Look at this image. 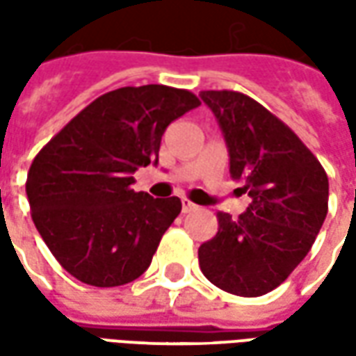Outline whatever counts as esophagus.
<instances>
[{"mask_svg": "<svg viewBox=\"0 0 356 356\" xmlns=\"http://www.w3.org/2000/svg\"><path fill=\"white\" fill-rule=\"evenodd\" d=\"M195 209H197V205H195V203H191L190 199H186V197L182 199V211H184V213H191V211H195Z\"/></svg>", "mask_w": 356, "mask_h": 356, "instance_id": "1", "label": "esophagus"}]
</instances>
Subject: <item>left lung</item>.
<instances>
[{"label": "left lung", "mask_w": 356, "mask_h": 356, "mask_svg": "<svg viewBox=\"0 0 356 356\" xmlns=\"http://www.w3.org/2000/svg\"><path fill=\"white\" fill-rule=\"evenodd\" d=\"M199 97L218 120L230 174L253 199L238 220L218 213V232L199 247L205 278L228 293L259 297L278 287L311 251L327 214V176L297 134L249 95Z\"/></svg>", "instance_id": "left-lung-1"}]
</instances>
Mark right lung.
I'll return each mask as SVG.
<instances>
[{"label": "right lung", "instance_id": "right-lung-1", "mask_svg": "<svg viewBox=\"0 0 356 356\" xmlns=\"http://www.w3.org/2000/svg\"><path fill=\"white\" fill-rule=\"evenodd\" d=\"M199 105L197 95L170 86L118 88L80 111L34 157L26 178L32 220L70 276L115 287L149 268L182 201L134 191L132 174L157 165L166 126Z\"/></svg>", "mask_w": 356, "mask_h": 356}]
</instances>
